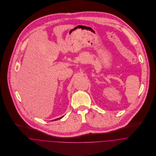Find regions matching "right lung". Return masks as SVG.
Returning <instances> with one entry per match:
<instances>
[{"label":"right lung","instance_id":"right-lung-1","mask_svg":"<svg viewBox=\"0 0 156 156\" xmlns=\"http://www.w3.org/2000/svg\"><path fill=\"white\" fill-rule=\"evenodd\" d=\"M63 117H59V118H58V119H56L53 120H58V119H61V118H63Z\"/></svg>","mask_w":156,"mask_h":156}]
</instances>
